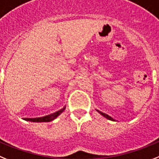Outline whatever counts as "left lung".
Returning <instances> with one entry per match:
<instances>
[{
    "label": "left lung",
    "instance_id": "8db88e82",
    "mask_svg": "<svg viewBox=\"0 0 159 159\" xmlns=\"http://www.w3.org/2000/svg\"><path fill=\"white\" fill-rule=\"evenodd\" d=\"M101 113V114H102L103 116H104V117H106V118H108V119H110V120H112V121H114V119H113L112 118H111V117H110V116L109 115H107V114H103V113H102V112H100Z\"/></svg>",
    "mask_w": 159,
    "mask_h": 159
}]
</instances>
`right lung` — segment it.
Segmentation results:
<instances>
[{
  "label": "right lung",
  "instance_id": "add662e5",
  "mask_svg": "<svg viewBox=\"0 0 159 159\" xmlns=\"http://www.w3.org/2000/svg\"><path fill=\"white\" fill-rule=\"evenodd\" d=\"M65 110V108L61 109V110L57 111V112L54 113V114H49V115H47L45 116V117H42V118H25V120L26 121H35V122H43V121H50L52 120L55 119V118L61 114V113L63 112V110Z\"/></svg>",
  "mask_w": 159,
  "mask_h": 159
}]
</instances>
